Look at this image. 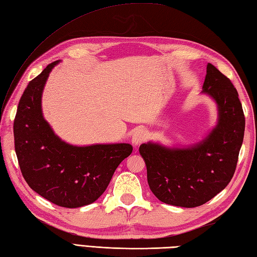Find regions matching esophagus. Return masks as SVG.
<instances>
[{"label":"esophagus","mask_w":257,"mask_h":257,"mask_svg":"<svg viewBox=\"0 0 257 257\" xmlns=\"http://www.w3.org/2000/svg\"><path fill=\"white\" fill-rule=\"evenodd\" d=\"M146 138H147V131L143 129H138L135 131L133 137H131V143H133L135 147H137L138 145H140L141 142L145 141Z\"/></svg>","instance_id":"1"}]
</instances>
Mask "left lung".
<instances>
[{"mask_svg":"<svg viewBox=\"0 0 257 257\" xmlns=\"http://www.w3.org/2000/svg\"><path fill=\"white\" fill-rule=\"evenodd\" d=\"M201 94L216 103L218 112L206 137L189 146L148 141L139 148L151 192L168 205L194 208L206 204L226 187L236 168L245 129L236 89L208 63Z\"/></svg>","mask_w":257,"mask_h":257,"instance_id":"1","label":"left lung"}]
</instances>
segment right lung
Segmentation results:
<instances>
[{"mask_svg": "<svg viewBox=\"0 0 257 257\" xmlns=\"http://www.w3.org/2000/svg\"><path fill=\"white\" fill-rule=\"evenodd\" d=\"M60 62L48 65L24 91L14 120L15 152L29 187L55 205L79 208L99 198L133 147L74 146L56 135L44 117L41 98L50 72Z\"/></svg>", "mask_w": 257, "mask_h": 257, "instance_id": "right-lung-1", "label": "right lung"}]
</instances>
